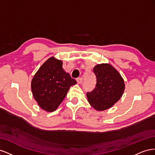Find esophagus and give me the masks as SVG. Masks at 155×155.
<instances>
[{
  "mask_svg": "<svg viewBox=\"0 0 155 155\" xmlns=\"http://www.w3.org/2000/svg\"><path fill=\"white\" fill-rule=\"evenodd\" d=\"M76 81H77V83L78 84H81L83 82V78H77Z\"/></svg>",
  "mask_w": 155,
  "mask_h": 155,
  "instance_id": "obj_1",
  "label": "esophagus"
}]
</instances>
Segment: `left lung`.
<instances>
[{"label":"left lung","instance_id":"1","mask_svg":"<svg viewBox=\"0 0 155 155\" xmlns=\"http://www.w3.org/2000/svg\"><path fill=\"white\" fill-rule=\"evenodd\" d=\"M93 72L96 77V84L95 88L87 94L88 101L98 111L110 109L123 95L124 79L118 70L108 63L96 65Z\"/></svg>","mask_w":155,"mask_h":155}]
</instances>
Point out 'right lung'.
Here are the masks:
<instances>
[{"label":"right lung","instance_id":"1","mask_svg":"<svg viewBox=\"0 0 155 155\" xmlns=\"http://www.w3.org/2000/svg\"><path fill=\"white\" fill-rule=\"evenodd\" d=\"M77 83L63 68V61L51 57L41 65L31 83L34 99L42 109L53 112L67 96L70 87Z\"/></svg>","mask_w":155,"mask_h":155}]
</instances>
